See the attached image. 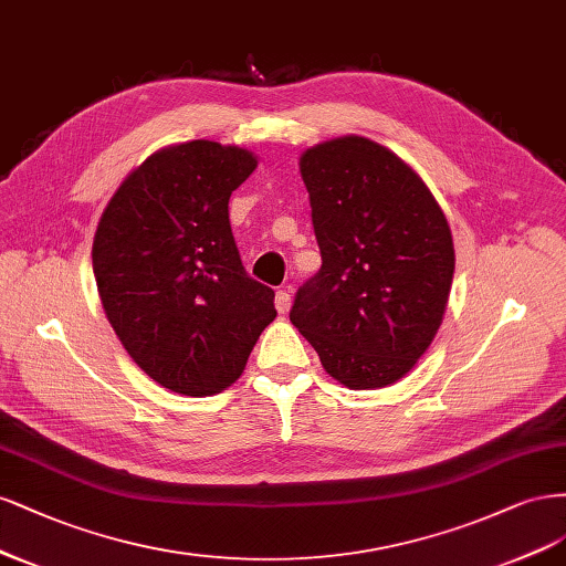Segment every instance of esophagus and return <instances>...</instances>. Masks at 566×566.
I'll return each instance as SVG.
<instances>
[{"label":"esophagus","instance_id":"esophagus-1","mask_svg":"<svg viewBox=\"0 0 566 566\" xmlns=\"http://www.w3.org/2000/svg\"><path fill=\"white\" fill-rule=\"evenodd\" d=\"M275 307H277L280 315H286V313H289V307H291V294H289L286 289H284V291H277Z\"/></svg>","mask_w":566,"mask_h":566}]
</instances>
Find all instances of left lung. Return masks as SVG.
I'll use <instances>...</instances> for the list:
<instances>
[{"label":"left lung","instance_id":"1","mask_svg":"<svg viewBox=\"0 0 566 566\" xmlns=\"http://www.w3.org/2000/svg\"><path fill=\"white\" fill-rule=\"evenodd\" d=\"M322 268L289 319L350 390L405 378L440 329L453 240L442 207L386 145L340 136L301 155Z\"/></svg>","mask_w":566,"mask_h":566}]
</instances>
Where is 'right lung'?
I'll use <instances>...</instances> for the list:
<instances>
[{
    "instance_id": "obj_1",
    "label": "right lung",
    "mask_w": 566,
    "mask_h": 566,
    "mask_svg": "<svg viewBox=\"0 0 566 566\" xmlns=\"http://www.w3.org/2000/svg\"><path fill=\"white\" fill-rule=\"evenodd\" d=\"M259 157L216 140L174 143L122 180L91 259L107 322L161 388L218 395L242 376L275 291L251 280L228 202Z\"/></svg>"
}]
</instances>
